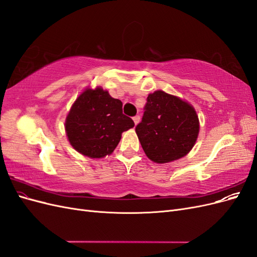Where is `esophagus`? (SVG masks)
Segmentation results:
<instances>
[{
	"instance_id": "1",
	"label": "esophagus",
	"mask_w": 257,
	"mask_h": 257,
	"mask_svg": "<svg viewBox=\"0 0 257 257\" xmlns=\"http://www.w3.org/2000/svg\"><path fill=\"white\" fill-rule=\"evenodd\" d=\"M133 121H134V123H135V124H138V123H139V121H141V115H138V114H137V115H135L134 118H133Z\"/></svg>"
}]
</instances>
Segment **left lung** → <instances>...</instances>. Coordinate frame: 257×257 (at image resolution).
Listing matches in <instances>:
<instances>
[{
	"mask_svg": "<svg viewBox=\"0 0 257 257\" xmlns=\"http://www.w3.org/2000/svg\"><path fill=\"white\" fill-rule=\"evenodd\" d=\"M198 133V115L190 103L162 90L148 95L136 134L152 162L164 164L185 157Z\"/></svg>",
	"mask_w": 257,
	"mask_h": 257,
	"instance_id": "left-lung-1",
	"label": "left lung"
}]
</instances>
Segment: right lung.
<instances>
[{
    "instance_id": "obj_1",
    "label": "right lung",
    "mask_w": 257,
    "mask_h": 257,
    "mask_svg": "<svg viewBox=\"0 0 257 257\" xmlns=\"http://www.w3.org/2000/svg\"><path fill=\"white\" fill-rule=\"evenodd\" d=\"M134 121L122 112V102L102 87L87 88L76 98L65 120L69 144L80 154L102 159L113 152Z\"/></svg>"
}]
</instances>
